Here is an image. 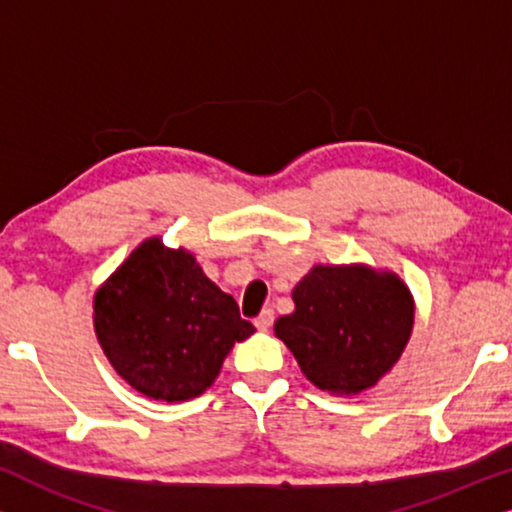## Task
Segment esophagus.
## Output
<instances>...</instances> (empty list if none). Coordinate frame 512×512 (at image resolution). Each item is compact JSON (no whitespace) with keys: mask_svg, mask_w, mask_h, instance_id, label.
I'll use <instances>...</instances> for the list:
<instances>
[{"mask_svg":"<svg viewBox=\"0 0 512 512\" xmlns=\"http://www.w3.org/2000/svg\"><path fill=\"white\" fill-rule=\"evenodd\" d=\"M254 324H256L258 331H270L272 324H275V312H272L270 307H268V310H263L261 314H258Z\"/></svg>","mask_w":512,"mask_h":512,"instance_id":"1","label":"esophagus"}]
</instances>
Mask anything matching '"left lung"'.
<instances>
[{
  "instance_id": "8db88e82",
  "label": "left lung",
  "mask_w": 512,
  "mask_h": 512,
  "mask_svg": "<svg viewBox=\"0 0 512 512\" xmlns=\"http://www.w3.org/2000/svg\"><path fill=\"white\" fill-rule=\"evenodd\" d=\"M296 310L275 333L307 380L331 394L373 387L401 359L415 307L401 279L366 265H317L293 289Z\"/></svg>"
}]
</instances>
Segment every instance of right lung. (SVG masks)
<instances>
[{"instance_id": "right-lung-1", "label": "right lung", "mask_w": 512, "mask_h": 512, "mask_svg": "<svg viewBox=\"0 0 512 512\" xmlns=\"http://www.w3.org/2000/svg\"><path fill=\"white\" fill-rule=\"evenodd\" d=\"M254 331L193 254L167 249L158 237L139 244L95 293L104 354L125 382L156 401L200 396L235 342Z\"/></svg>"}]
</instances>
